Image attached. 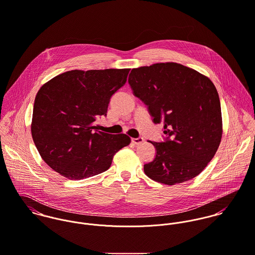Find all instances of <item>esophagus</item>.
Wrapping results in <instances>:
<instances>
[{"instance_id":"34e87169","label":"esophagus","mask_w":255,"mask_h":255,"mask_svg":"<svg viewBox=\"0 0 255 255\" xmlns=\"http://www.w3.org/2000/svg\"><path fill=\"white\" fill-rule=\"evenodd\" d=\"M131 141L133 144L135 145H139L141 143L144 142V138L143 137H138V138H131Z\"/></svg>"}]
</instances>
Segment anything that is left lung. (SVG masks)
<instances>
[{
  "instance_id": "obj_1",
  "label": "left lung",
  "mask_w": 255,
  "mask_h": 255,
  "mask_svg": "<svg viewBox=\"0 0 255 255\" xmlns=\"http://www.w3.org/2000/svg\"><path fill=\"white\" fill-rule=\"evenodd\" d=\"M128 83L147 105L153 122L163 123V141L144 164L153 180L173 185L197 176L214 157L222 138V112L214 84L177 63L132 69Z\"/></svg>"
}]
</instances>
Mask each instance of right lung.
Returning <instances> with one entry per match:
<instances>
[{"mask_svg":"<svg viewBox=\"0 0 255 255\" xmlns=\"http://www.w3.org/2000/svg\"><path fill=\"white\" fill-rule=\"evenodd\" d=\"M130 69L73 70L53 78L38 91L31 134L43 160L75 180L107 170L113 155L130 144L125 134L97 130L111 97L127 81Z\"/></svg>","mask_w":255,"mask_h":255,"instance_id":"add662e5","label":"right lung"}]
</instances>
